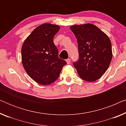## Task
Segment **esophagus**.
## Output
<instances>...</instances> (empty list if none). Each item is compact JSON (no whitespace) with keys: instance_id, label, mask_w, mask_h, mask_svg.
Returning <instances> with one entry per match:
<instances>
[{"instance_id":"34e87169","label":"esophagus","mask_w":126,"mask_h":126,"mask_svg":"<svg viewBox=\"0 0 126 126\" xmlns=\"http://www.w3.org/2000/svg\"><path fill=\"white\" fill-rule=\"evenodd\" d=\"M66 61L67 64H69V63H70V59H69V58H68V59H67L66 60Z\"/></svg>"}]
</instances>
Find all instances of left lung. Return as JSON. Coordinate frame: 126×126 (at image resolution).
<instances>
[{
	"label": "left lung",
	"mask_w": 126,
	"mask_h": 126,
	"mask_svg": "<svg viewBox=\"0 0 126 126\" xmlns=\"http://www.w3.org/2000/svg\"><path fill=\"white\" fill-rule=\"evenodd\" d=\"M70 30L76 38L79 58L73 63L79 76L87 81H95L106 72L112 53L109 37L91 23L73 25Z\"/></svg>",
	"instance_id": "obj_1"
}]
</instances>
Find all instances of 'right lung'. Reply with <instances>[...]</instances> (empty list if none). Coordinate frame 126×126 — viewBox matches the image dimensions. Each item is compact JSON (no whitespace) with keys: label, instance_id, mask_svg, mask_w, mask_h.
I'll return each mask as SVG.
<instances>
[{"label":"right lung","instance_id":"1","mask_svg":"<svg viewBox=\"0 0 126 126\" xmlns=\"http://www.w3.org/2000/svg\"><path fill=\"white\" fill-rule=\"evenodd\" d=\"M57 25L42 24L32 31L22 47L23 68L32 80L41 85H49L59 77L65 60L58 57V51L53 42L60 30Z\"/></svg>","mask_w":126,"mask_h":126}]
</instances>
